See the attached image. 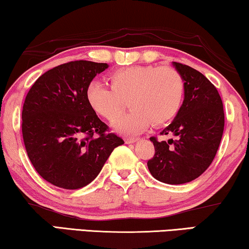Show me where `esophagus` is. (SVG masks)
I'll return each mask as SVG.
<instances>
[{
  "mask_svg": "<svg viewBox=\"0 0 249 249\" xmlns=\"http://www.w3.org/2000/svg\"><path fill=\"white\" fill-rule=\"evenodd\" d=\"M137 140H138L137 137H128V138L124 139V142H125V143H132V142H137Z\"/></svg>",
  "mask_w": 249,
  "mask_h": 249,
  "instance_id": "34e87169",
  "label": "esophagus"
}]
</instances>
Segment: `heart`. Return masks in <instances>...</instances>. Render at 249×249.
I'll use <instances>...</instances> for the list:
<instances>
[{"instance_id":"1","label":"heart","mask_w":249,"mask_h":249,"mask_svg":"<svg viewBox=\"0 0 249 249\" xmlns=\"http://www.w3.org/2000/svg\"><path fill=\"white\" fill-rule=\"evenodd\" d=\"M110 88L93 82L86 89L89 107L107 121L114 122L128 104L131 111L114 124L122 132L142 130L151 122L163 125L181 109L184 81L175 68L136 65L119 68L107 77Z\"/></svg>"}]
</instances>
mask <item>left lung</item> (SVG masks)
Wrapping results in <instances>:
<instances>
[{
    "label": "left lung",
    "instance_id": "left-lung-1",
    "mask_svg": "<svg viewBox=\"0 0 249 249\" xmlns=\"http://www.w3.org/2000/svg\"><path fill=\"white\" fill-rule=\"evenodd\" d=\"M184 81V101L178 116L160 135L175 140L158 142L150 137L155 154L147 161L150 174L167 184H184L199 178L210 166L220 145L225 113L215 86L199 71L173 63Z\"/></svg>",
    "mask_w": 249,
    "mask_h": 249
}]
</instances>
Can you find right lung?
I'll list each match as a JSON object with an SVG mask.
<instances>
[{
  "mask_svg": "<svg viewBox=\"0 0 249 249\" xmlns=\"http://www.w3.org/2000/svg\"><path fill=\"white\" fill-rule=\"evenodd\" d=\"M106 63L75 60L42 74L22 109V137L31 164L47 182L66 190L88 185L116 147L124 143L86 102V89Z\"/></svg>",
  "mask_w": 249,
  "mask_h": 249,
  "instance_id": "1",
  "label": "right lung"
}]
</instances>
